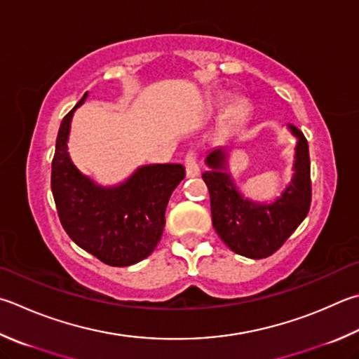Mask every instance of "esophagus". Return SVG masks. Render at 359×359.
<instances>
[{"label": "esophagus", "instance_id": "esophagus-1", "mask_svg": "<svg viewBox=\"0 0 359 359\" xmlns=\"http://www.w3.org/2000/svg\"><path fill=\"white\" fill-rule=\"evenodd\" d=\"M185 169H187V177L191 179V177H198L201 175V169L196 163V158H194V155L190 154L185 160Z\"/></svg>", "mask_w": 359, "mask_h": 359}]
</instances>
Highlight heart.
<instances>
[{
    "label": "heart",
    "mask_w": 359,
    "mask_h": 359,
    "mask_svg": "<svg viewBox=\"0 0 359 359\" xmlns=\"http://www.w3.org/2000/svg\"><path fill=\"white\" fill-rule=\"evenodd\" d=\"M226 103H227V99H221L219 107H224ZM248 113H250V103H248L245 99H237L229 107V109H227V117H229V121L232 123H238L245 119Z\"/></svg>",
    "instance_id": "b5f03b06"
}]
</instances>
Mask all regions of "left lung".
Listing matches in <instances>:
<instances>
[{
    "label": "left lung",
    "mask_w": 359,
    "mask_h": 359,
    "mask_svg": "<svg viewBox=\"0 0 359 359\" xmlns=\"http://www.w3.org/2000/svg\"><path fill=\"white\" fill-rule=\"evenodd\" d=\"M295 136L292 177L278 196L254 201L245 196L229 171V151L217 147L205 155L208 171L202 174L210 193L212 223L229 250L250 259H264L278 251L311 207V161L304 135L287 123Z\"/></svg>",
    "instance_id": "left-lung-1"
}]
</instances>
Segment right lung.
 I'll return each instance as SVG.
<instances>
[{
	"instance_id": "add662e5",
	"label": "right lung",
	"mask_w": 359,
	"mask_h": 359,
	"mask_svg": "<svg viewBox=\"0 0 359 359\" xmlns=\"http://www.w3.org/2000/svg\"><path fill=\"white\" fill-rule=\"evenodd\" d=\"M89 93L64 117L51 163V191L69 237L111 266H128L158 245L172 191L185 177L179 163L142 165L126 180L102 185L83 174L69 154L72 119Z\"/></svg>"
}]
</instances>
